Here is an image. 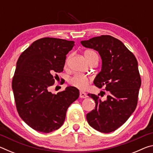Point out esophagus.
Instances as JSON below:
<instances>
[{
  "instance_id": "34e87169",
  "label": "esophagus",
  "mask_w": 153,
  "mask_h": 153,
  "mask_svg": "<svg viewBox=\"0 0 153 153\" xmlns=\"http://www.w3.org/2000/svg\"><path fill=\"white\" fill-rule=\"evenodd\" d=\"M87 94L86 92H79V97L80 98H87Z\"/></svg>"
}]
</instances>
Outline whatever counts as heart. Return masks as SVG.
Listing matches in <instances>:
<instances>
[{
	"label": "heart",
	"mask_w": 153,
	"mask_h": 153,
	"mask_svg": "<svg viewBox=\"0 0 153 153\" xmlns=\"http://www.w3.org/2000/svg\"><path fill=\"white\" fill-rule=\"evenodd\" d=\"M84 56L86 57L88 62L92 61V59H98V56L97 53L95 51L92 50H87L85 51ZM71 56L69 55L67 57L65 62V67H67L69 65V60H70ZM90 82V79L88 77L86 76H83V75L80 74H76L73 76L71 78L69 79V83L72 86L77 88L80 90H86L88 87L89 83Z\"/></svg>",
	"instance_id": "heart-1"
}]
</instances>
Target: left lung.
<instances>
[{"label":"left lung","mask_w":153,"mask_h":153,"mask_svg":"<svg viewBox=\"0 0 153 153\" xmlns=\"http://www.w3.org/2000/svg\"><path fill=\"white\" fill-rule=\"evenodd\" d=\"M81 44L100 55L102 69L94 84L100 88L105 87L108 94L105 100L99 95L88 94L96 103L94 109L86 115L88 123L96 130L109 133L122 126L136 108L141 86L138 61L121 41L109 35L81 41Z\"/></svg>","instance_id":"obj_1"}]
</instances>
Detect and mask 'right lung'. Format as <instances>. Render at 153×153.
<instances>
[{
    "label": "right lung",
    "mask_w": 153,
    "mask_h": 153,
    "mask_svg": "<svg viewBox=\"0 0 153 153\" xmlns=\"http://www.w3.org/2000/svg\"><path fill=\"white\" fill-rule=\"evenodd\" d=\"M74 46V41L40 38L18 59L12 81L15 105L20 117L36 131L49 133L59 129L67 108L79 97V90L74 86L56 94L49 91Z\"/></svg>",
    "instance_id": "1"
}]
</instances>
